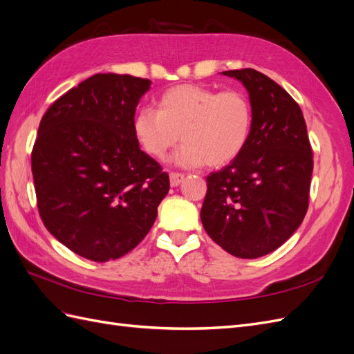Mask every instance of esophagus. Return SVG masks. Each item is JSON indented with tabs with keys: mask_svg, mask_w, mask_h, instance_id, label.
<instances>
[{
	"mask_svg": "<svg viewBox=\"0 0 354 354\" xmlns=\"http://www.w3.org/2000/svg\"><path fill=\"white\" fill-rule=\"evenodd\" d=\"M183 178H185V176L181 173H171L169 174V183H171V186L176 187L181 183V181H183Z\"/></svg>",
	"mask_w": 354,
	"mask_h": 354,
	"instance_id": "34e87169",
	"label": "esophagus"
}]
</instances>
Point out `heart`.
Here are the masks:
<instances>
[{"label": "heart", "mask_w": 354, "mask_h": 354, "mask_svg": "<svg viewBox=\"0 0 354 354\" xmlns=\"http://www.w3.org/2000/svg\"><path fill=\"white\" fill-rule=\"evenodd\" d=\"M158 109H140L133 121L145 152L162 159L181 140L176 160L185 167H223L236 159L252 131L250 99L239 90L216 91L181 84L159 95Z\"/></svg>", "instance_id": "heart-1"}]
</instances>
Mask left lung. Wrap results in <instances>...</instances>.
Returning <instances> with one entry per match:
<instances>
[{"instance_id":"obj_1","label":"left lung","mask_w":354,"mask_h":354,"mask_svg":"<svg viewBox=\"0 0 354 354\" xmlns=\"http://www.w3.org/2000/svg\"><path fill=\"white\" fill-rule=\"evenodd\" d=\"M250 94L252 131L242 153L207 177L201 220L209 238L239 259L277 250L308 208L313 152L298 103L255 69L221 72Z\"/></svg>"}]
</instances>
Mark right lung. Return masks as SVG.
I'll list each match as a JSON object with an SVG mask.
<instances>
[{"label": "right lung", "instance_id": "right-lung-1", "mask_svg": "<svg viewBox=\"0 0 354 354\" xmlns=\"http://www.w3.org/2000/svg\"><path fill=\"white\" fill-rule=\"evenodd\" d=\"M151 81L95 73L53 103L32 149L37 205L71 251L104 263L143 241L169 177L140 151L134 113Z\"/></svg>", "mask_w": 354, "mask_h": 354}]
</instances>
